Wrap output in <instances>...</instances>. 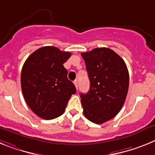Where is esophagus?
Returning <instances> with one entry per match:
<instances>
[{"label":"esophagus","instance_id":"obj_1","mask_svg":"<svg viewBox=\"0 0 155 155\" xmlns=\"http://www.w3.org/2000/svg\"><path fill=\"white\" fill-rule=\"evenodd\" d=\"M73 83H74V84H75V86H76V89H77V90H78V85H79V84H78V81L76 79V80H75V81H74Z\"/></svg>","mask_w":155,"mask_h":155}]
</instances>
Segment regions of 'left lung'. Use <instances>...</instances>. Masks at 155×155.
I'll return each mask as SVG.
<instances>
[{
	"mask_svg": "<svg viewBox=\"0 0 155 155\" xmlns=\"http://www.w3.org/2000/svg\"><path fill=\"white\" fill-rule=\"evenodd\" d=\"M91 87L80 94L83 114L91 122L102 124L122 109L129 89V72L123 59L107 48L81 54Z\"/></svg>",
	"mask_w": 155,
	"mask_h": 155,
	"instance_id": "1",
	"label": "left lung"
}]
</instances>
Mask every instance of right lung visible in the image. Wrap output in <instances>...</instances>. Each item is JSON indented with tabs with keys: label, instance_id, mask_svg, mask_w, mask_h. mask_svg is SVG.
Here are the masks:
<instances>
[{
	"label": "right lung",
	"instance_id": "add662e5",
	"mask_svg": "<svg viewBox=\"0 0 155 155\" xmlns=\"http://www.w3.org/2000/svg\"><path fill=\"white\" fill-rule=\"evenodd\" d=\"M70 52L47 46L29 55L21 72V87L24 99L33 112L50 120L64 113L69 98L76 89L67 77L63 64Z\"/></svg>",
	"mask_w": 155,
	"mask_h": 155
}]
</instances>
